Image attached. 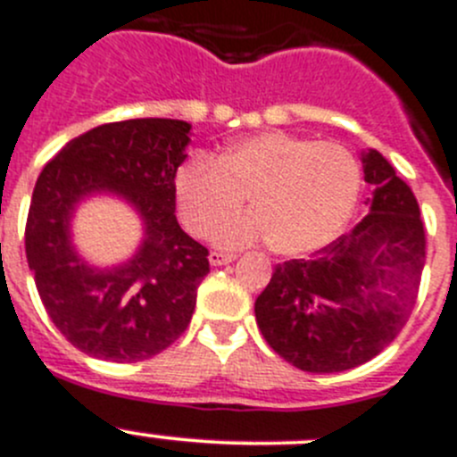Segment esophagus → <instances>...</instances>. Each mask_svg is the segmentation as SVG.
Returning a JSON list of instances; mask_svg holds the SVG:
<instances>
[{"mask_svg": "<svg viewBox=\"0 0 457 457\" xmlns=\"http://www.w3.org/2000/svg\"><path fill=\"white\" fill-rule=\"evenodd\" d=\"M212 267H221L228 265V262L236 261V253H224V251H211V256H208Z\"/></svg>", "mask_w": 457, "mask_h": 457, "instance_id": "obj_1", "label": "esophagus"}]
</instances>
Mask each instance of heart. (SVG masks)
<instances>
[{"mask_svg":"<svg viewBox=\"0 0 457 457\" xmlns=\"http://www.w3.org/2000/svg\"><path fill=\"white\" fill-rule=\"evenodd\" d=\"M362 171L337 142H312L286 131H262L231 142L215 161H192L177 171L174 196L181 224L208 237L239 210L251 213L221 226L226 249L270 240L280 256H308L340 236L358 204Z\"/></svg>","mask_w":457,"mask_h":457,"instance_id":"heart-1","label":"heart"}]
</instances>
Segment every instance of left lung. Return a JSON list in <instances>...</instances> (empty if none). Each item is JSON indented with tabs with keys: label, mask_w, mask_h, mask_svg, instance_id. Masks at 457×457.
Wrapping results in <instances>:
<instances>
[{
	"label": "left lung",
	"mask_w": 457,
	"mask_h": 457,
	"mask_svg": "<svg viewBox=\"0 0 457 457\" xmlns=\"http://www.w3.org/2000/svg\"><path fill=\"white\" fill-rule=\"evenodd\" d=\"M370 212L311 261L276 265L256 299L267 345L312 374L362 365L408 321L426 261L420 204L383 154H360Z\"/></svg>",
	"instance_id": "obj_1"
}]
</instances>
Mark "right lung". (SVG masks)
Returning a JSON list of instances; mask_svg holds the SVG:
<instances>
[{
	"label": "right lung",
	"instance_id": "obj_1",
	"mask_svg": "<svg viewBox=\"0 0 457 457\" xmlns=\"http://www.w3.org/2000/svg\"><path fill=\"white\" fill-rule=\"evenodd\" d=\"M192 124L140 117L102 124L67 142L45 165L29 208V270L56 328L92 358L137 362L179 340L195 312L208 249L177 221L174 179ZM115 195L141 217L134 256L97 268L71 237L76 208Z\"/></svg>",
	"mask_w": 457,
	"mask_h": 457
}]
</instances>
